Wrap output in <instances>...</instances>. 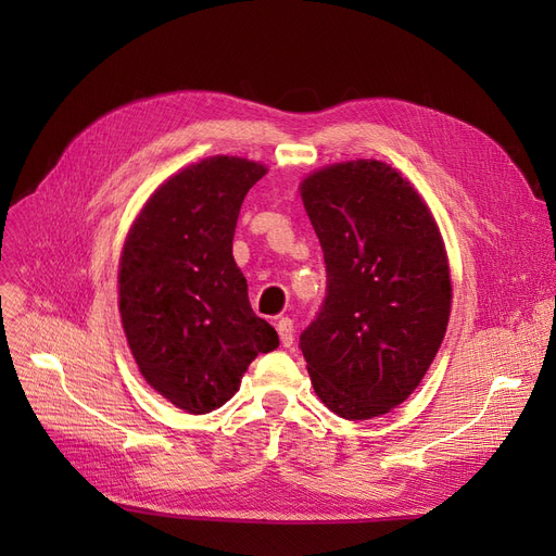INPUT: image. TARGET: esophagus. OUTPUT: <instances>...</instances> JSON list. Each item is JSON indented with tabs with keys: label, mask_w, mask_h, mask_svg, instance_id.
<instances>
[{
	"label": "esophagus",
	"mask_w": 556,
	"mask_h": 556,
	"mask_svg": "<svg viewBox=\"0 0 556 556\" xmlns=\"http://www.w3.org/2000/svg\"><path fill=\"white\" fill-rule=\"evenodd\" d=\"M277 333L283 346H290L295 340V327H293V319L290 317H279L277 319Z\"/></svg>",
	"instance_id": "1"
}]
</instances>
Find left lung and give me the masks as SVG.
Instances as JSON below:
<instances>
[{"instance_id":"obj_1","label":"left lung","mask_w":556,"mask_h":556,"mask_svg":"<svg viewBox=\"0 0 556 556\" xmlns=\"http://www.w3.org/2000/svg\"><path fill=\"white\" fill-rule=\"evenodd\" d=\"M302 200L327 263V295L300 336L315 394L344 419L403 403L442 346L451 275L440 229L396 168L317 170Z\"/></svg>"}]
</instances>
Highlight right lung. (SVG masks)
<instances>
[{"label":"right lung","instance_id":"right-lung-1","mask_svg":"<svg viewBox=\"0 0 556 556\" xmlns=\"http://www.w3.org/2000/svg\"><path fill=\"white\" fill-rule=\"evenodd\" d=\"M263 175L261 164L227 155L180 170L146 202L122 252L130 352L146 383L191 415L229 401L248 365L279 344L231 256L243 198Z\"/></svg>","mask_w":556,"mask_h":556}]
</instances>
